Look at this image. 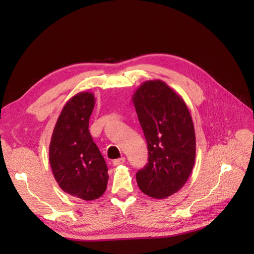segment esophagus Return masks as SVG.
Masks as SVG:
<instances>
[{"label":"esophagus","instance_id":"obj_1","mask_svg":"<svg viewBox=\"0 0 254 254\" xmlns=\"http://www.w3.org/2000/svg\"><path fill=\"white\" fill-rule=\"evenodd\" d=\"M123 163H126V158L121 157V158H118V159L113 160V161H112V165H113V166H119V165H121V164H123Z\"/></svg>","mask_w":254,"mask_h":254}]
</instances>
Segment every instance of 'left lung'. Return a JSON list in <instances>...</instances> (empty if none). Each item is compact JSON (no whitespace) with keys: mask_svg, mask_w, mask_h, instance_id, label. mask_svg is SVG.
<instances>
[{"mask_svg":"<svg viewBox=\"0 0 254 254\" xmlns=\"http://www.w3.org/2000/svg\"><path fill=\"white\" fill-rule=\"evenodd\" d=\"M148 148L136 174L146 195L166 198L186 185L195 161V132L182 97L160 79L144 82L132 96Z\"/></svg>","mask_w":254,"mask_h":254,"instance_id":"1","label":"left lung"}]
</instances>
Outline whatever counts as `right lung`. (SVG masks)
Segmentation results:
<instances>
[{
	"mask_svg": "<svg viewBox=\"0 0 254 254\" xmlns=\"http://www.w3.org/2000/svg\"><path fill=\"white\" fill-rule=\"evenodd\" d=\"M95 101L90 91L73 96L58 118L49 146L50 166L59 187L85 201L100 197L109 178L106 161L88 130Z\"/></svg>",
	"mask_w": 254,
	"mask_h": 254,
	"instance_id": "right-lung-1",
	"label": "right lung"
}]
</instances>
